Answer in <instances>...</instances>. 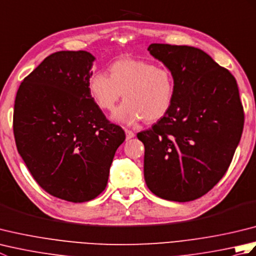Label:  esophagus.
Returning <instances> with one entry per match:
<instances>
[{"label": "esophagus", "instance_id": "34e87169", "mask_svg": "<svg viewBox=\"0 0 256 256\" xmlns=\"http://www.w3.org/2000/svg\"><path fill=\"white\" fill-rule=\"evenodd\" d=\"M125 135H126V140H131L135 136V133L131 130H125Z\"/></svg>", "mask_w": 256, "mask_h": 256}]
</instances>
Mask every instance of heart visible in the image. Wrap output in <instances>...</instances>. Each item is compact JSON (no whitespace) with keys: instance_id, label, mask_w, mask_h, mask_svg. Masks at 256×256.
Here are the masks:
<instances>
[{"instance_id":"heart-1","label":"heart","mask_w":256,"mask_h":256,"mask_svg":"<svg viewBox=\"0 0 256 256\" xmlns=\"http://www.w3.org/2000/svg\"><path fill=\"white\" fill-rule=\"evenodd\" d=\"M104 72H96L88 82L91 96L102 110L111 111L116 122L133 125L154 123L170 112L175 96V79L170 70L140 59H120Z\"/></svg>"}]
</instances>
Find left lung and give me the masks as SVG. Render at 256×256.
<instances>
[{"label": "left lung", "mask_w": 256, "mask_h": 256, "mask_svg": "<svg viewBox=\"0 0 256 256\" xmlns=\"http://www.w3.org/2000/svg\"><path fill=\"white\" fill-rule=\"evenodd\" d=\"M148 50L170 70L175 96L170 112L138 134L145 182L157 197L192 201L224 177L240 142L244 112L236 80L199 48L150 44Z\"/></svg>", "instance_id": "obj_1"}]
</instances>
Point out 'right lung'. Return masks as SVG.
<instances>
[{"label": "right lung", "instance_id": "add662e5", "mask_svg": "<svg viewBox=\"0 0 256 256\" xmlns=\"http://www.w3.org/2000/svg\"><path fill=\"white\" fill-rule=\"evenodd\" d=\"M94 60L84 50L54 52L23 80L15 98L20 157L46 192L70 202L92 200L106 189L125 140L89 92Z\"/></svg>", "mask_w": 256, "mask_h": 256}]
</instances>
